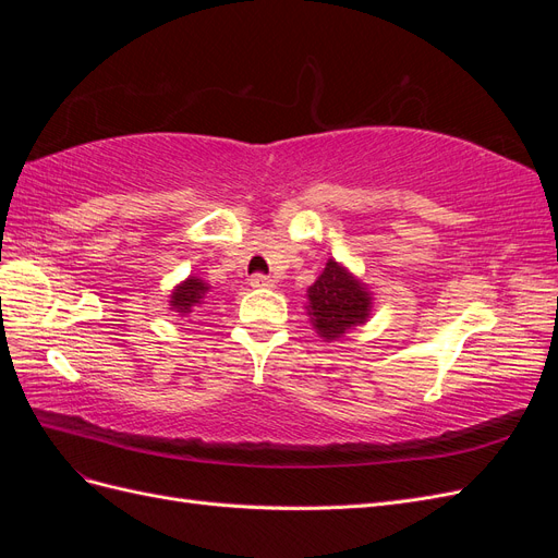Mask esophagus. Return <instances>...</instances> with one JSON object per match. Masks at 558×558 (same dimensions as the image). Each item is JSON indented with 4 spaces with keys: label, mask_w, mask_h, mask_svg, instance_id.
Returning a JSON list of instances; mask_svg holds the SVG:
<instances>
[{
    "label": "esophagus",
    "mask_w": 558,
    "mask_h": 558,
    "mask_svg": "<svg viewBox=\"0 0 558 558\" xmlns=\"http://www.w3.org/2000/svg\"><path fill=\"white\" fill-rule=\"evenodd\" d=\"M251 286H253V289H272L275 279H269L265 275H253L251 277Z\"/></svg>",
    "instance_id": "34e87169"
}]
</instances>
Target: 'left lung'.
I'll return each mask as SVG.
<instances>
[{"instance_id": "1", "label": "left lung", "mask_w": 558, "mask_h": 558, "mask_svg": "<svg viewBox=\"0 0 558 558\" xmlns=\"http://www.w3.org/2000/svg\"><path fill=\"white\" fill-rule=\"evenodd\" d=\"M307 293L312 324L324 340H337L349 328L365 324L369 307H373L365 286L335 260H328Z\"/></svg>"}]
</instances>
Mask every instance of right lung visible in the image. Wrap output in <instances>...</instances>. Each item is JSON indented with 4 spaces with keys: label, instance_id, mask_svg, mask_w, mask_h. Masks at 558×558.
Returning a JSON list of instances; mask_svg holds the SVG:
<instances>
[{
    "label": "right lung",
    "instance_id": "1",
    "mask_svg": "<svg viewBox=\"0 0 558 558\" xmlns=\"http://www.w3.org/2000/svg\"><path fill=\"white\" fill-rule=\"evenodd\" d=\"M207 291H209V286L202 279H197V277L185 279L181 286H177L172 293V300H170L172 310L179 312L181 316L193 314L202 305V300H205Z\"/></svg>",
    "mask_w": 558,
    "mask_h": 558
}]
</instances>
